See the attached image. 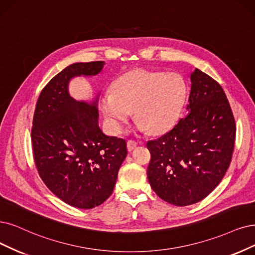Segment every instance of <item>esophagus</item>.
Listing matches in <instances>:
<instances>
[{
    "instance_id": "esophagus-1",
    "label": "esophagus",
    "mask_w": 255,
    "mask_h": 255,
    "mask_svg": "<svg viewBox=\"0 0 255 255\" xmlns=\"http://www.w3.org/2000/svg\"><path fill=\"white\" fill-rule=\"evenodd\" d=\"M137 146V142L134 139H129L127 142V148L129 151H132V150Z\"/></svg>"
}]
</instances>
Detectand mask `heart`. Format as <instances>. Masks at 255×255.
I'll return each instance as SVG.
<instances>
[{
	"label": "heart",
	"mask_w": 255,
	"mask_h": 255,
	"mask_svg": "<svg viewBox=\"0 0 255 255\" xmlns=\"http://www.w3.org/2000/svg\"><path fill=\"white\" fill-rule=\"evenodd\" d=\"M185 98L186 84L180 74L135 69L102 94L100 107L112 133L121 132L133 110L139 130L159 134L174 125Z\"/></svg>",
	"instance_id": "heart-1"
}]
</instances>
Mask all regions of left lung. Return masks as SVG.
Here are the masks:
<instances>
[{"label": "left lung", "mask_w": 255, "mask_h": 255, "mask_svg": "<svg viewBox=\"0 0 255 255\" xmlns=\"http://www.w3.org/2000/svg\"><path fill=\"white\" fill-rule=\"evenodd\" d=\"M187 115L157 139L147 175L153 191L165 202L188 206L204 200L223 180L235 142V121L221 85L195 68Z\"/></svg>", "instance_id": "left-lung-1"}]
</instances>
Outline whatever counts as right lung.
<instances>
[{"mask_svg":"<svg viewBox=\"0 0 255 255\" xmlns=\"http://www.w3.org/2000/svg\"><path fill=\"white\" fill-rule=\"evenodd\" d=\"M104 65L74 63L56 74L43 88L32 122L33 157L41 178L59 199L80 209L108 199L127 156L126 140L104 134L99 127L98 97L87 103L68 92L72 78L97 75Z\"/></svg>","mask_w":255,"mask_h":255,"instance_id":"obj_1","label":"right lung"}]
</instances>
